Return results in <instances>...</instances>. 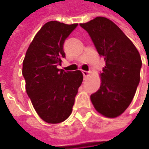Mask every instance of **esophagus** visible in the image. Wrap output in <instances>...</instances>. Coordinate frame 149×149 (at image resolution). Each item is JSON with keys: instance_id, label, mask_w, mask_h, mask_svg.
Returning a JSON list of instances; mask_svg holds the SVG:
<instances>
[{"instance_id": "esophagus-1", "label": "esophagus", "mask_w": 149, "mask_h": 149, "mask_svg": "<svg viewBox=\"0 0 149 149\" xmlns=\"http://www.w3.org/2000/svg\"><path fill=\"white\" fill-rule=\"evenodd\" d=\"M82 74H83L84 77V78L88 77V76L89 75V71H85V70H83V71H82Z\"/></svg>"}]
</instances>
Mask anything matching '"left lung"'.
Returning a JSON list of instances; mask_svg holds the SVG:
<instances>
[{"instance_id": "8db88e82", "label": "left lung", "mask_w": 149, "mask_h": 149, "mask_svg": "<svg viewBox=\"0 0 149 149\" xmlns=\"http://www.w3.org/2000/svg\"><path fill=\"white\" fill-rule=\"evenodd\" d=\"M79 26L88 32L99 54L105 60L100 89L90 100L101 114L118 117L129 107L139 84L140 54L119 27L105 17L99 16Z\"/></svg>"}]
</instances>
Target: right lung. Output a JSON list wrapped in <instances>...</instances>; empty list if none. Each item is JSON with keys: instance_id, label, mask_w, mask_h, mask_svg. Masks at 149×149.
<instances>
[{"instance_id": "1", "label": "right lung", "mask_w": 149, "mask_h": 149, "mask_svg": "<svg viewBox=\"0 0 149 149\" xmlns=\"http://www.w3.org/2000/svg\"><path fill=\"white\" fill-rule=\"evenodd\" d=\"M78 24L45 23L34 37L23 61L26 93L39 116L49 123H59L70 115L79 87L80 70L58 69L65 58L64 43Z\"/></svg>"}]
</instances>
